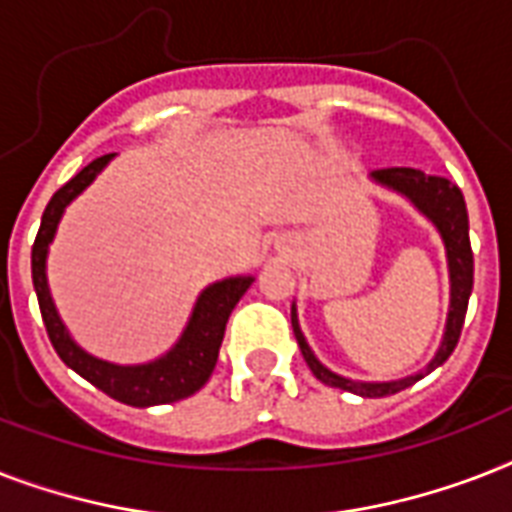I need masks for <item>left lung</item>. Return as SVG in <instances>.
Segmentation results:
<instances>
[{
    "label": "left lung",
    "mask_w": 512,
    "mask_h": 512,
    "mask_svg": "<svg viewBox=\"0 0 512 512\" xmlns=\"http://www.w3.org/2000/svg\"><path fill=\"white\" fill-rule=\"evenodd\" d=\"M374 183L385 185L390 191L401 193L412 201L414 207L420 209L422 215L428 217L430 223L436 225L441 239H444L446 263H449V281H452V297H449V316H446V329L441 348L436 350V356L422 372L409 374L404 380L390 382H358L340 377V374L329 372L327 366L321 364L319 358L313 356L311 345L305 342V335L300 332L297 324V311L292 308V329H295L297 345L303 350L305 364L311 366V372L316 374V380H321L329 388L348 390L356 396L364 398H382L393 396L398 390L409 388L417 380H422L425 374H430L436 366H441L446 358L452 356V350L457 348L460 340L462 324H465V313H468V300L473 292V249H470L468 236V209H465V196L452 180L438 175H425L422 170H412V167H385V170L372 172Z\"/></svg>",
    "instance_id": "1"
}]
</instances>
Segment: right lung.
I'll return each instance as SVG.
<instances>
[{
	"label": "right lung",
	"mask_w": 512,
	"mask_h": 512,
	"mask_svg": "<svg viewBox=\"0 0 512 512\" xmlns=\"http://www.w3.org/2000/svg\"><path fill=\"white\" fill-rule=\"evenodd\" d=\"M111 159H114V154H106L87 164L79 175H74L60 191H55V196L44 209L42 225H39L34 249H31V276H34L36 300H39V311H42L52 348L63 358V364L71 366L76 374H82L84 380L92 382L95 388L103 390L106 396L116 398V401H122V404H172V401L193 396L196 390L204 388V382L209 380V374L217 364V353H220L228 316H231L241 295L247 292L249 284L255 279L252 276H231V279L209 284L199 295L196 305H193L191 319L185 324L180 340L156 361L119 366L90 356L87 350L79 348L71 340L66 324L60 321L55 303H52L50 287H47V252H50L60 217H63L68 204L100 175V170Z\"/></svg>",
	"instance_id": "obj_1"
}]
</instances>
